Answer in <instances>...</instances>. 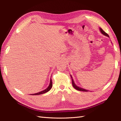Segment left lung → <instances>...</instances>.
I'll return each instance as SVG.
<instances>
[{
    "mask_svg": "<svg viewBox=\"0 0 121 121\" xmlns=\"http://www.w3.org/2000/svg\"><path fill=\"white\" fill-rule=\"evenodd\" d=\"M99 29H100V32H101V33H102V34H104V35H105V36H108V37H109V36H108V35L107 33H105L103 30H102V29L101 28H100ZM71 78H72V76H71ZM72 82L73 86L74 87V88L76 89V90H79V91H85V92H87V91H88L87 90H85V89H84L81 88H80V87H79L78 86H77L76 85V84L74 83V81H73V80L72 78Z\"/></svg>",
    "mask_w": 121,
    "mask_h": 121,
    "instance_id": "8db88e82",
    "label": "left lung"
}]
</instances>
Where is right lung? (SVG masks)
I'll return each mask as SVG.
<instances>
[{"label": "right lung", "instance_id": "right-lung-1", "mask_svg": "<svg viewBox=\"0 0 121 121\" xmlns=\"http://www.w3.org/2000/svg\"><path fill=\"white\" fill-rule=\"evenodd\" d=\"M52 79H50V84H49V86L47 87V88H46L45 90H43L42 91H41V92H39L38 93H35V94H32L31 95H40V94H43V93H45L47 92H48V91H49L51 88H52Z\"/></svg>", "mask_w": 121, "mask_h": 121}]
</instances>
